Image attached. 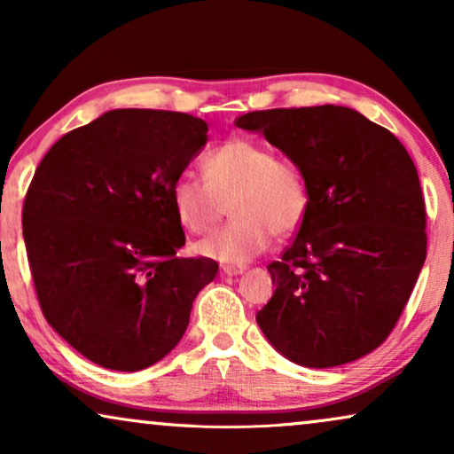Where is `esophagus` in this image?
Masks as SVG:
<instances>
[{
  "label": "esophagus",
  "instance_id": "34e87169",
  "mask_svg": "<svg viewBox=\"0 0 454 454\" xmlns=\"http://www.w3.org/2000/svg\"><path fill=\"white\" fill-rule=\"evenodd\" d=\"M221 270H223V275H227V277H235V275H241V272L246 270V266H241V264H225V266H221Z\"/></svg>",
  "mask_w": 454,
  "mask_h": 454
}]
</instances>
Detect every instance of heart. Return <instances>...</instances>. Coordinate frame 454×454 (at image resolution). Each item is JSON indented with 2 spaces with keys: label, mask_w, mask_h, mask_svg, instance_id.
<instances>
[{
  "label": "heart",
  "mask_w": 454,
  "mask_h": 454,
  "mask_svg": "<svg viewBox=\"0 0 454 454\" xmlns=\"http://www.w3.org/2000/svg\"><path fill=\"white\" fill-rule=\"evenodd\" d=\"M204 177H177L171 200L182 225L198 235L208 233L231 202L233 219L198 244V252L219 262H250L266 250L272 233H294L308 215L303 171L260 142H223L204 159Z\"/></svg>",
  "instance_id": "heart-1"
}]
</instances>
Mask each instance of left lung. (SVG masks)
I'll return each instance as SVG.
<instances>
[{
	"instance_id": "left-lung-1",
	"label": "left lung",
	"mask_w": 454,
	"mask_h": 454,
	"mask_svg": "<svg viewBox=\"0 0 454 454\" xmlns=\"http://www.w3.org/2000/svg\"><path fill=\"white\" fill-rule=\"evenodd\" d=\"M300 167L309 208L256 314L275 349L334 368L384 343L426 262L418 169L387 128L339 105L252 111L235 120Z\"/></svg>"
}]
</instances>
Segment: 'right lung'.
<instances>
[{"mask_svg":"<svg viewBox=\"0 0 454 454\" xmlns=\"http://www.w3.org/2000/svg\"><path fill=\"white\" fill-rule=\"evenodd\" d=\"M200 117L114 109L49 148L28 185L22 233L41 309L86 359L138 372L190 322L210 258L185 244L171 188L208 140Z\"/></svg>","mask_w":454,"mask_h":454,"instance_id":"1","label":"right lung"}]
</instances>
